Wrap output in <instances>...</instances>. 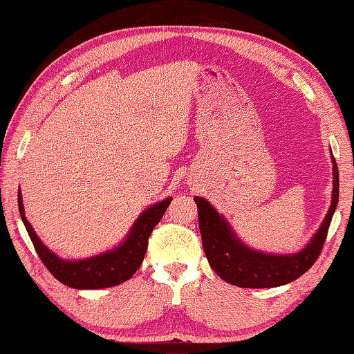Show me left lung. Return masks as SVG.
Returning a JSON list of instances; mask_svg holds the SVG:
<instances>
[{"label": "left lung", "instance_id": "8db88e82", "mask_svg": "<svg viewBox=\"0 0 354 354\" xmlns=\"http://www.w3.org/2000/svg\"><path fill=\"white\" fill-rule=\"evenodd\" d=\"M333 184L331 205L322 226L305 249L291 255L263 254L248 248L236 239L226 218L218 214L204 198L195 196L199 232L210 268L224 281L240 288H275L299 279L319 259L339 201V170L334 158Z\"/></svg>", "mask_w": 354, "mask_h": 354}]
</instances>
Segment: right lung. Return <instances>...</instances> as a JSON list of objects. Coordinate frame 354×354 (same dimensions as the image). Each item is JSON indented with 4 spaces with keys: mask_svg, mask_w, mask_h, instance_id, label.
<instances>
[{
    "mask_svg": "<svg viewBox=\"0 0 354 354\" xmlns=\"http://www.w3.org/2000/svg\"><path fill=\"white\" fill-rule=\"evenodd\" d=\"M170 201L171 198H167L164 201L153 204L149 209L144 210L136 223L133 224L125 241L119 244L118 248L108 250L105 254L91 257V259L69 261L50 252L41 243V240L38 239L30 223L26 220L21 194L18 190V209H20L24 227L28 230L38 257H40L43 265L49 269V272L57 280L62 281L63 285L75 289L110 288L131 279L134 272L142 265L150 235L165 214Z\"/></svg>",
    "mask_w": 354,
    "mask_h": 354,
    "instance_id": "obj_1",
    "label": "right lung"
}]
</instances>
